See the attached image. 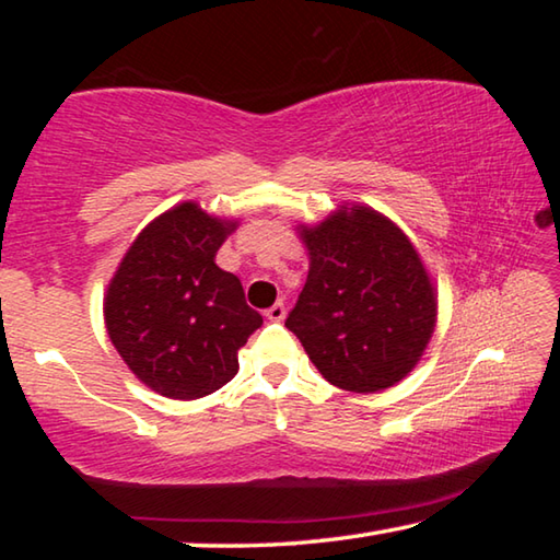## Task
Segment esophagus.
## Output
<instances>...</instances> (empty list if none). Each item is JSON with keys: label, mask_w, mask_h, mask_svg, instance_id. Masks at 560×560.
I'll list each match as a JSON object with an SVG mask.
<instances>
[{"label": "esophagus", "mask_w": 560, "mask_h": 560, "mask_svg": "<svg viewBox=\"0 0 560 560\" xmlns=\"http://www.w3.org/2000/svg\"><path fill=\"white\" fill-rule=\"evenodd\" d=\"M283 316H287V303L283 301H277L271 308H267L269 320H283Z\"/></svg>", "instance_id": "esophagus-1"}]
</instances>
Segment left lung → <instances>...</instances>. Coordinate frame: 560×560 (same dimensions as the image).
<instances>
[{"mask_svg":"<svg viewBox=\"0 0 560 560\" xmlns=\"http://www.w3.org/2000/svg\"><path fill=\"white\" fill-rule=\"evenodd\" d=\"M301 234L311 267L287 328L330 385L377 393L400 383L438 318L420 254L368 207L338 210Z\"/></svg>","mask_w":560,"mask_h":560,"instance_id":"8db88e82","label":"left lung"}]
</instances>
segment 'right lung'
<instances>
[{"label": "right lung", "mask_w": 560, "mask_h": 560, "mask_svg": "<svg viewBox=\"0 0 560 560\" xmlns=\"http://www.w3.org/2000/svg\"><path fill=\"white\" fill-rule=\"evenodd\" d=\"M234 222L183 202L150 222L122 257L103 314L126 365L155 393L197 400L240 371V350L264 318L242 281L214 264Z\"/></svg>", "instance_id": "add662e5"}]
</instances>
